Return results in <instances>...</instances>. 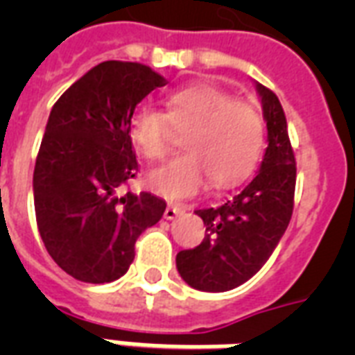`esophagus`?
Returning a JSON list of instances; mask_svg holds the SVG:
<instances>
[{
    "instance_id": "34e87169",
    "label": "esophagus",
    "mask_w": 355,
    "mask_h": 355,
    "mask_svg": "<svg viewBox=\"0 0 355 355\" xmlns=\"http://www.w3.org/2000/svg\"><path fill=\"white\" fill-rule=\"evenodd\" d=\"M188 210L186 206H180V205H169L166 208V211H164V217H166L167 221H171V219H175V217H178L180 214H184V211Z\"/></svg>"
}]
</instances>
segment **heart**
Here are the masks:
<instances>
[{
	"instance_id": "heart-1",
	"label": "heart",
	"mask_w": 355,
	"mask_h": 355,
	"mask_svg": "<svg viewBox=\"0 0 355 355\" xmlns=\"http://www.w3.org/2000/svg\"><path fill=\"white\" fill-rule=\"evenodd\" d=\"M186 130L184 149L149 175V186L167 199H188L214 180L234 188L258 166L263 150V121L252 103L241 101L210 83L184 86L166 97V114L141 105L128 121V138L147 160H162L173 129Z\"/></svg>"
}]
</instances>
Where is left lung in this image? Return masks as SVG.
<instances>
[{"mask_svg": "<svg viewBox=\"0 0 355 355\" xmlns=\"http://www.w3.org/2000/svg\"><path fill=\"white\" fill-rule=\"evenodd\" d=\"M267 123V149L259 171L217 208L195 214L205 221L199 247L177 254V269L193 289L230 291L250 280L269 259L291 221L297 164L278 97L256 83Z\"/></svg>", "mask_w": 355, "mask_h": 355, "instance_id": "8db88e82", "label": "left lung"}]
</instances>
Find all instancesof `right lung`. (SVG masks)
Segmentation results:
<instances>
[{
    "label": "right lung",
    "mask_w": 355,
    "mask_h": 355,
    "mask_svg": "<svg viewBox=\"0 0 355 355\" xmlns=\"http://www.w3.org/2000/svg\"><path fill=\"white\" fill-rule=\"evenodd\" d=\"M167 80L138 62L107 60L53 105L33 175L36 225L55 263L75 280L107 284L134 259V243L166 200L119 193L138 173L128 121Z\"/></svg>",
    "instance_id": "add662e5"
}]
</instances>
